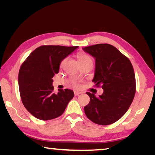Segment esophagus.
<instances>
[{"label": "esophagus", "instance_id": "34e87169", "mask_svg": "<svg viewBox=\"0 0 155 155\" xmlns=\"http://www.w3.org/2000/svg\"><path fill=\"white\" fill-rule=\"evenodd\" d=\"M80 94H81V92H79V91H74V95L75 96H78V95Z\"/></svg>", "mask_w": 155, "mask_h": 155}]
</instances>
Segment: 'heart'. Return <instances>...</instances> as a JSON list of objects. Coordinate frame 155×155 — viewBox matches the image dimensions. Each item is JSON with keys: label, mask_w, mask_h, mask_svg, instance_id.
Here are the masks:
<instances>
[{"label": "heart", "mask_w": 155, "mask_h": 155, "mask_svg": "<svg viewBox=\"0 0 155 155\" xmlns=\"http://www.w3.org/2000/svg\"><path fill=\"white\" fill-rule=\"evenodd\" d=\"M78 58V61L79 64H93V61L90 56L88 55L87 54H83V53H79L77 55ZM67 58H64L61 63V67H63L64 63L66 62Z\"/></svg>", "instance_id": "1"}]
</instances>
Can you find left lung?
Segmentation results:
<instances>
[{"mask_svg":"<svg viewBox=\"0 0 155 155\" xmlns=\"http://www.w3.org/2000/svg\"><path fill=\"white\" fill-rule=\"evenodd\" d=\"M96 59L92 81L104 89L96 97L86 92L90 102L84 107L87 118L98 125L116 122L127 111L136 92L135 75L130 60L114 46L97 44L83 48Z\"/></svg>","mask_w":155,"mask_h":155,"instance_id":"obj_1","label":"left lung"}]
</instances>
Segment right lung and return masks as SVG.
<instances>
[{"mask_svg": "<svg viewBox=\"0 0 155 155\" xmlns=\"http://www.w3.org/2000/svg\"><path fill=\"white\" fill-rule=\"evenodd\" d=\"M78 48L44 45L37 48L22 63L18 86L23 105L37 119L50 120L61 115L74 94L70 89L54 92L52 78L62 61Z\"/></svg>", "mask_w": 155, "mask_h": 155, "instance_id": "obj_1", "label": "right lung"}]
</instances>
